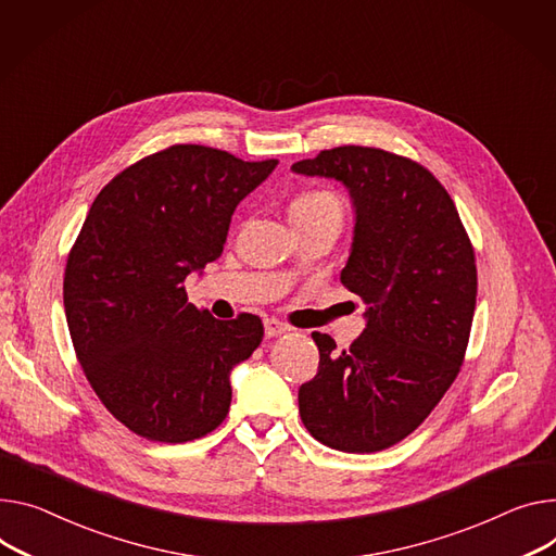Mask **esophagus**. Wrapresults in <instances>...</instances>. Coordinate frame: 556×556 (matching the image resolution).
<instances>
[{
    "instance_id": "obj_1",
    "label": "esophagus",
    "mask_w": 556,
    "mask_h": 556,
    "mask_svg": "<svg viewBox=\"0 0 556 556\" xmlns=\"http://www.w3.org/2000/svg\"><path fill=\"white\" fill-rule=\"evenodd\" d=\"M285 331H289V327H287L285 323H280L278 318H267V320H265V333H267V338L280 336V333H285Z\"/></svg>"
}]
</instances>
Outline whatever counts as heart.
Here are the masks:
<instances>
[{"label": "heart", "mask_w": 556, "mask_h": 556, "mask_svg": "<svg viewBox=\"0 0 556 556\" xmlns=\"http://www.w3.org/2000/svg\"><path fill=\"white\" fill-rule=\"evenodd\" d=\"M289 213H291V218H295V216H316V213H325V216H333V218L340 220V216H343V202H340V198L331 191L312 189V191L298 193L291 200Z\"/></svg>", "instance_id": "b5f03b06"}]
</instances>
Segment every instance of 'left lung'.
<instances>
[{"label": "left lung", "mask_w": 556, "mask_h": 556, "mask_svg": "<svg viewBox=\"0 0 556 556\" xmlns=\"http://www.w3.org/2000/svg\"><path fill=\"white\" fill-rule=\"evenodd\" d=\"M291 168L350 189L356 227L340 282L367 305V327L348 350L312 333L320 363L298 390V409L331 450H388L460 371L477 307L475 247L445 187L405 155L348 144Z\"/></svg>", "instance_id": "8db88e82"}]
</instances>
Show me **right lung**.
I'll return each instance as SVG.
<instances>
[{
	"mask_svg": "<svg viewBox=\"0 0 556 556\" xmlns=\"http://www.w3.org/2000/svg\"><path fill=\"white\" fill-rule=\"evenodd\" d=\"M276 164L174 144L93 200L68 251L64 312L84 376L134 434L187 443L227 418L229 374L261 345L263 320L213 318L185 280L220 258L238 202Z\"/></svg>",
	"mask_w": 556,
	"mask_h": 556,
	"instance_id": "1",
	"label": "right lung"
}]
</instances>
